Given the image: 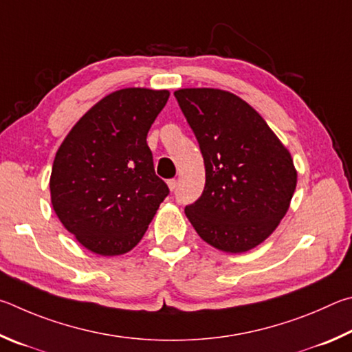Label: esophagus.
I'll use <instances>...</instances> for the list:
<instances>
[{
	"instance_id": "obj_1",
	"label": "esophagus",
	"mask_w": 352,
	"mask_h": 352,
	"mask_svg": "<svg viewBox=\"0 0 352 352\" xmlns=\"http://www.w3.org/2000/svg\"><path fill=\"white\" fill-rule=\"evenodd\" d=\"M166 184H168V188L171 190V192H175V190H176V186H177V182H176V179H170L168 182H166Z\"/></svg>"
}]
</instances>
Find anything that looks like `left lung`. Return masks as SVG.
Listing matches in <instances>:
<instances>
[{"instance_id":"left-lung-1","label":"left lung","mask_w":352,"mask_h":352,"mask_svg":"<svg viewBox=\"0 0 352 352\" xmlns=\"http://www.w3.org/2000/svg\"><path fill=\"white\" fill-rule=\"evenodd\" d=\"M175 97L198 139L206 187L186 214L213 248L241 254L261 244L291 204L297 170L287 148L243 98L213 88Z\"/></svg>"}]
</instances>
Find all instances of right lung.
<instances>
[{
    "instance_id": "1",
    "label": "right lung",
    "mask_w": 352,
    "mask_h": 352,
    "mask_svg": "<svg viewBox=\"0 0 352 352\" xmlns=\"http://www.w3.org/2000/svg\"><path fill=\"white\" fill-rule=\"evenodd\" d=\"M168 97L166 89L111 92L74 125L55 154L49 181L54 212L94 254L131 250L170 193L146 144Z\"/></svg>"
}]
</instances>
